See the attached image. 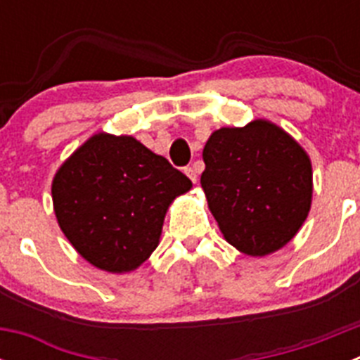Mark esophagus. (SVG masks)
Segmentation results:
<instances>
[{"label": "esophagus", "mask_w": 360, "mask_h": 360, "mask_svg": "<svg viewBox=\"0 0 360 360\" xmlns=\"http://www.w3.org/2000/svg\"><path fill=\"white\" fill-rule=\"evenodd\" d=\"M186 174L189 176L191 182L196 184V180H198V171H196L195 165H189V167H186Z\"/></svg>", "instance_id": "1"}]
</instances>
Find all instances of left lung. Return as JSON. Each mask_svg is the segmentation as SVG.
I'll return each instance as SVG.
<instances>
[{
    "label": "left lung",
    "mask_w": 360,
    "mask_h": 360,
    "mask_svg": "<svg viewBox=\"0 0 360 360\" xmlns=\"http://www.w3.org/2000/svg\"><path fill=\"white\" fill-rule=\"evenodd\" d=\"M200 184L218 227L232 247L252 257L283 249L311 207V162L278 124L256 119L219 128L203 148Z\"/></svg>",
    "instance_id": "1"
}]
</instances>
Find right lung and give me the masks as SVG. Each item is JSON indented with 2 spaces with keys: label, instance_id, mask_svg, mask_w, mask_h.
Masks as SVG:
<instances>
[{
  "label": "right lung",
  "instance_id": "right-lung-1",
  "mask_svg": "<svg viewBox=\"0 0 360 360\" xmlns=\"http://www.w3.org/2000/svg\"><path fill=\"white\" fill-rule=\"evenodd\" d=\"M189 178L131 135L95 133L52 180L57 224L90 265L133 272L158 247L165 212Z\"/></svg>",
  "mask_w": 360,
  "mask_h": 360
}]
</instances>
